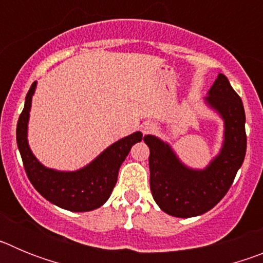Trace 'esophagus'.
I'll list each match as a JSON object with an SVG mask.
<instances>
[{
    "mask_svg": "<svg viewBox=\"0 0 263 263\" xmlns=\"http://www.w3.org/2000/svg\"><path fill=\"white\" fill-rule=\"evenodd\" d=\"M154 130H155V126H153L152 124H147L145 127H143V133H145V134L153 133Z\"/></svg>",
    "mask_w": 263,
    "mask_h": 263,
    "instance_id": "esophagus-1",
    "label": "esophagus"
}]
</instances>
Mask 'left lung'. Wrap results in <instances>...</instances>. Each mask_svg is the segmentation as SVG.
<instances>
[{"instance_id": "left-lung-1", "label": "left lung", "mask_w": 263, "mask_h": 263, "mask_svg": "<svg viewBox=\"0 0 263 263\" xmlns=\"http://www.w3.org/2000/svg\"><path fill=\"white\" fill-rule=\"evenodd\" d=\"M206 101L225 121V142L203 171L183 166L168 145L153 136L143 141L150 148V190L163 212L175 217H194L212 210L229 191L246 154L245 110L242 100L228 78L217 76Z\"/></svg>"}]
</instances>
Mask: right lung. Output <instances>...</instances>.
<instances>
[{
	"label": "right lung",
	"mask_w": 263,
	"mask_h": 263,
	"mask_svg": "<svg viewBox=\"0 0 263 263\" xmlns=\"http://www.w3.org/2000/svg\"><path fill=\"white\" fill-rule=\"evenodd\" d=\"M34 81L26 95L25 106L18 118L17 145L26 175L36 191L63 210L87 212L103 205L117 183L118 170L134 143L142 139V133L132 134L109 146L90 164L75 173H59L42 166L27 145V121L31 97L35 90Z\"/></svg>",
	"instance_id": "obj_1"
}]
</instances>
